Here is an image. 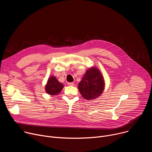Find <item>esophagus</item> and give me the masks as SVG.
Masks as SVG:
<instances>
[{
    "label": "esophagus",
    "mask_w": 152,
    "mask_h": 152,
    "mask_svg": "<svg viewBox=\"0 0 152 152\" xmlns=\"http://www.w3.org/2000/svg\"><path fill=\"white\" fill-rule=\"evenodd\" d=\"M67 84H68L69 86H73V85H74V83H73V82H68Z\"/></svg>",
    "instance_id": "1"
}]
</instances>
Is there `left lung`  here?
Segmentation results:
<instances>
[{"label":"left lung","instance_id":"1","mask_svg":"<svg viewBox=\"0 0 152 152\" xmlns=\"http://www.w3.org/2000/svg\"><path fill=\"white\" fill-rule=\"evenodd\" d=\"M104 80L99 70L93 67L86 72L78 85L79 90L83 98L91 100L100 96L104 89Z\"/></svg>","mask_w":152,"mask_h":152}]
</instances>
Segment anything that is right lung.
I'll list each match as a JSON object with an SVG mask.
<instances>
[{
	"instance_id": "right-lung-1",
	"label": "right lung",
	"mask_w": 152,
	"mask_h": 152,
	"mask_svg": "<svg viewBox=\"0 0 152 152\" xmlns=\"http://www.w3.org/2000/svg\"><path fill=\"white\" fill-rule=\"evenodd\" d=\"M63 88V85L58 82L55 76L50 77L46 86V92L51 95H56L61 92Z\"/></svg>"
}]
</instances>
